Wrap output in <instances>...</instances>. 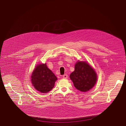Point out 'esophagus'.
<instances>
[{"label":"esophagus","instance_id":"34e87169","mask_svg":"<svg viewBox=\"0 0 126 126\" xmlns=\"http://www.w3.org/2000/svg\"><path fill=\"white\" fill-rule=\"evenodd\" d=\"M63 78H64V79H67V77H68V75H66V74H65V75H64L63 76Z\"/></svg>","mask_w":126,"mask_h":126}]
</instances>
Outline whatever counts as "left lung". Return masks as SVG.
I'll use <instances>...</instances> for the list:
<instances>
[{"label": "left lung", "instance_id": "1", "mask_svg": "<svg viewBox=\"0 0 126 126\" xmlns=\"http://www.w3.org/2000/svg\"><path fill=\"white\" fill-rule=\"evenodd\" d=\"M74 86L81 92H87L96 84L97 76L94 69L85 61H78L75 66V70L70 75Z\"/></svg>", "mask_w": 126, "mask_h": 126}]
</instances>
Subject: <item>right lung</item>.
I'll list each match as a JSON object with an SVG mask.
<instances>
[{
	"mask_svg": "<svg viewBox=\"0 0 126 126\" xmlns=\"http://www.w3.org/2000/svg\"><path fill=\"white\" fill-rule=\"evenodd\" d=\"M57 80V77L47 67L46 64L37 65L31 75L33 86L37 91L43 93L51 91Z\"/></svg>",
	"mask_w": 126,
	"mask_h": 126,
	"instance_id": "add662e5",
	"label": "right lung"
}]
</instances>
